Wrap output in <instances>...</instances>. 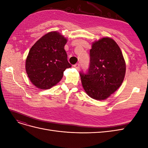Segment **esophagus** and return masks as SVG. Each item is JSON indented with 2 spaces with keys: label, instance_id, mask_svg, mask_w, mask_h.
<instances>
[{
  "label": "esophagus",
  "instance_id": "obj_1",
  "mask_svg": "<svg viewBox=\"0 0 148 148\" xmlns=\"http://www.w3.org/2000/svg\"><path fill=\"white\" fill-rule=\"evenodd\" d=\"M79 66H80V64L79 63L76 64L75 65H74V67L77 69H79Z\"/></svg>",
  "mask_w": 148,
  "mask_h": 148
}]
</instances>
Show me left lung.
<instances>
[{"instance_id":"8db88e82","label":"left lung","mask_w":148,"mask_h":148,"mask_svg":"<svg viewBox=\"0 0 148 148\" xmlns=\"http://www.w3.org/2000/svg\"><path fill=\"white\" fill-rule=\"evenodd\" d=\"M86 73L80 71L84 89L92 99L104 100L122 84L126 71L123 54L112 39L104 38L92 44Z\"/></svg>"}]
</instances>
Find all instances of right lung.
Returning a JSON list of instances; mask_svg holds the SVG:
<instances>
[{"label": "right lung", "mask_w": 148, "mask_h": 148, "mask_svg": "<svg viewBox=\"0 0 148 148\" xmlns=\"http://www.w3.org/2000/svg\"><path fill=\"white\" fill-rule=\"evenodd\" d=\"M66 39L56 31L48 33L31 48L26 71L35 86L47 89L59 83L64 71L71 66L64 49Z\"/></svg>", "instance_id": "right-lung-1"}]
</instances>
